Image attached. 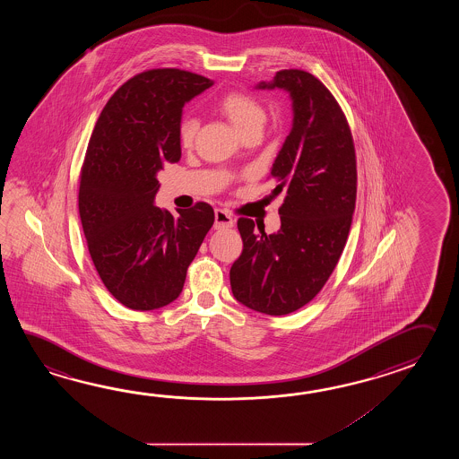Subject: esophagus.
Masks as SVG:
<instances>
[{"mask_svg": "<svg viewBox=\"0 0 459 459\" xmlns=\"http://www.w3.org/2000/svg\"><path fill=\"white\" fill-rule=\"evenodd\" d=\"M234 218L230 215L226 210L216 208L215 210V230H225V228H233Z\"/></svg>", "mask_w": 459, "mask_h": 459, "instance_id": "obj_1", "label": "esophagus"}]
</instances>
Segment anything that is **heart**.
<instances>
[{"mask_svg":"<svg viewBox=\"0 0 459 459\" xmlns=\"http://www.w3.org/2000/svg\"><path fill=\"white\" fill-rule=\"evenodd\" d=\"M216 111L233 125L236 131L241 134H247L253 131L263 129L265 123V109L255 98L243 93V91H226L225 95L216 100ZM200 123L194 117H186L180 125H178V141L180 146L192 147L195 143L196 134H198Z\"/></svg>","mask_w":459,"mask_h":459,"instance_id":"1","label":"heart"}]
</instances>
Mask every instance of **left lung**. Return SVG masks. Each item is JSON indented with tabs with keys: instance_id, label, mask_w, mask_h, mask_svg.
Segmentation results:
<instances>
[{
	"instance_id": "left-lung-1",
	"label": "left lung",
	"mask_w": 459,
	"mask_h": 459,
	"mask_svg": "<svg viewBox=\"0 0 459 459\" xmlns=\"http://www.w3.org/2000/svg\"><path fill=\"white\" fill-rule=\"evenodd\" d=\"M257 88L290 93L293 125L271 177L283 194L281 230L254 231L238 220L243 253L230 271L238 302L265 315H287L313 300L342 257L356 205V152L348 119L332 91L305 70H279Z\"/></svg>"
}]
</instances>
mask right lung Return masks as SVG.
I'll list each match as a JSON object with an SVG mask.
<instances>
[{"mask_svg": "<svg viewBox=\"0 0 459 459\" xmlns=\"http://www.w3.org/2000/svg\"><path fill=\"white\" fill-rule=\"evenodd\" d=\"M212 85L186 70L141 72L108 100L90 137L78 188L82 228L100 279L131 310L176 300L215 221L205 202L177 218L154 205L157 172L182 156V108Z\"/></svg>", "mask_w": 459, "mask_h": 459, "instance_id": "obj_1", "label": "right lung"}]
</instances>
